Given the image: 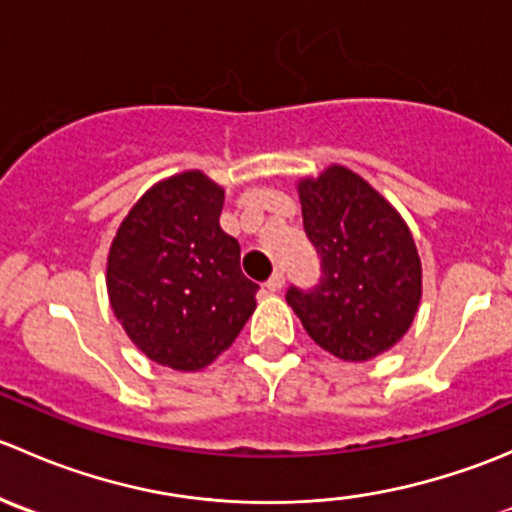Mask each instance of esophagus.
<instances>
[{
	"mask_svg": "<svg viewBox=\"0 0 512 512\" xmlns=\"http://www.w3.org/2000/svg\"><path fill=\"white\" fill-rule=\"evenodd\" d=\"M282 285H285V272L277 270L275 275H272L270 280H267V285H265V287H267V292H280Z\"/></svg>",
	"mask_w": 512,
	"mask_h": 512,
	"instance_id": "34e87169",
	"label": "esophagus"
}]
</instances>
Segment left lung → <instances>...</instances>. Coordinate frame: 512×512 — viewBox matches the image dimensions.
<instances>
[{
  "label": "left lung",
  "instance_id": "left-lung-1",
  "mask_svg": "<svg viewBox=\"0 0 512 512\" xmlns=\"http://www.w3.org/2000/svg\"><path fill=\"white\" fill-rule=\"evenodd\" d=\"M304 232L322 257L314 289L287 304L324 352L369 361L389 352L421 302V257L399 210L344 165L297 183Z\"/></svg>",
  "mask_w": 512,
  "mask_h": 512
}]
</instances>
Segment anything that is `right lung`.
<instances>
[{
  "label": "right lung",
  "instance_id": "add662e5",
  "mask_svg": "<svg viewBox=\"0 0 512 512\" xmlns=\"http://www.w3.org/2000/svg\"><path fill=\"white\" fill-rule=\"evenodd\" d=\"M225 190L203 170L148 188L118 225L106 262L111 309L128 339L160 366L200 371L255 312L240 242L220 227Z\"/></svg>",
  "mask_w": 512,
  "mask_h": 512
}]
</instances>
